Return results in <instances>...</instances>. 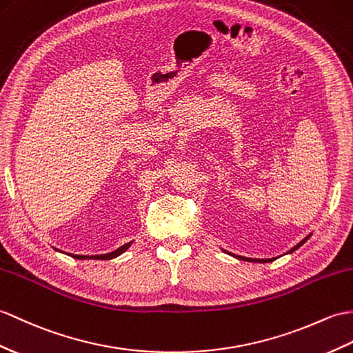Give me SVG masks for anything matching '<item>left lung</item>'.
<instances>
[{
    "instance_id": "1",
    "label": "left lung",
    "mask_w": 353,
    "mask_h": 353,
    "mask_svg": "<svg viewBox=\"0 0 353 353\" xmlns=\"http://www.w3.org/2000/svg\"><path fill=\"white\" fill-rule=\"evenodd\" d=\"M311 234H308L307 237H305V239H302L298 245H296V247H293L289 252H293L294 250H298L299 247H301V245H304L307 241H308V237H310ZM227 252V251H225ZM228 254H230V252H228ZM232 256H233V254H232ZM236 259H241V260H245V261H254V263H268V261H274L275 260V257L274 259H248V257H242V256H234Z\"/></svg>"
}]
</instances>
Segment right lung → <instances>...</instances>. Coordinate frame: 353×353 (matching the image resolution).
<instances>
[{"mask_svg": "<svg viewBox=\"0 0 353 353\" xmlns=\"http://www.w3.org/2000/svg\"><path fill=\"white\" fill-rule=\"evenodd\" d=\"M130 245H132V242L125 243V245H123V247L117 248L116 251H112V252L101 254V256H78V254H69V256H72L73 259H78V260H88V259H94V260H111V259H116L117 256H120V254L125 252V251L130 247ZM57 251H59V250H57Z\"/></svg>", "mask_w": 353, "mask_h": 353, "instance_id": "1", "label": "right lung"}]
</instances>
